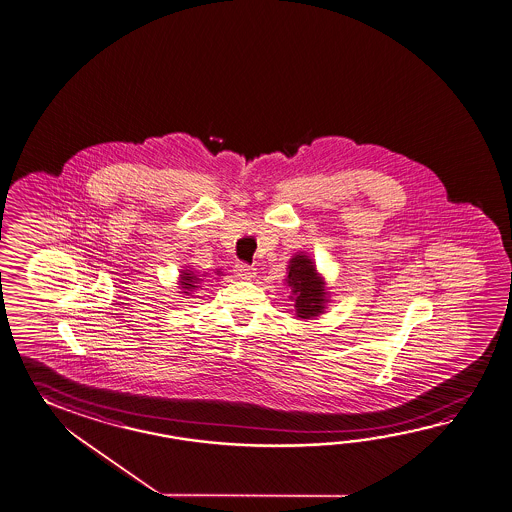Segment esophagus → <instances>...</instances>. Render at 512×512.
I'll list each match as a JSON object with an SVG mask.
<instances>
[{
  "instance_id": "obj_1",
  "label": "esophagus",
  "mask_w": 512,
  "mask_h": 512,
  "mask_svg": "<svg viewBox=\"0 0 512 512\" xmlns=\"http://www.w3.org/2000/svg\"><path fill=\"white\" fill-rule=\"evenodd\" d=\"M233 272H235V277L240 279V281H250L251 277L255 275V268H251V266L244 264V262H237Z\"/></svg>"
}]
</instances>
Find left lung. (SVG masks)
Instances as JSON below:
<instances>
[{"instance_id":"8db88e82","label":"left lung","mask_w":512,"mask_h":512,"mask_svg":"<svg viewBox=\"0 0 512 512\" xmlns=\"http://www.w3.org/2000/svg\"><path fill=\"white\" fill-rule=\"evenodd\" d=\"M286 282L292 288L293 310L297 317L313 319L324 312L328 292L323 277L315 270V262L308 255L297 253L293 257L288 264Z\"/></svg>"}]
</instances>
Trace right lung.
<instances>
[{
  "mask_svg": "<svg viewBox=\"0 0 512 512\" xmlns=\"http://www.w3.org/2000/svg\"><path fill=\"white\" fill-rule=\"evenodd\" d=\"M199 282V275H195L191 270H184L182 275H180V284H182V290H184L182 293H186V295L193 292Z\"/></svg>",
  "mask_w": 512,
  "mask_h": 512,
  "instance_id": "1",
  "label": "right lung"
}]
</instances>
